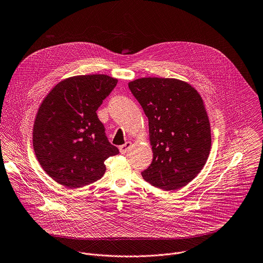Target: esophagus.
I'll return each instance as SVG.
<instances>
[{
    "label": "esophagus",
    "mask_w": 263,
    "mask_h": 263,
    "mask_svg": "<svg viewBox=\"0 0 263 263\" xmlns=\"http://www.w3.org/2000/svg\"><path fill=\"white\" fill-rule=\"evenodd\" d=\"M131 145H132V142H131V141H127L125 144L121 145V146H120V152H121V154H125V153L131 147Z\"/></svg>",
    "instance_id": "1"
}]
</instances>
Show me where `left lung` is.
<instances>
[{"label":"left lung","instance_id":"obj_1","mask_svg":"<svg viewBox=\"0 0 263 263\" xmlns=\"http://www.w3.org/2000/svg\"><path fill=\"white\" fill-rule=\"evenodd\" d=\"M148 119L154 153L141 175L152 185L174 191L203 169L211 149V127L204 100L187 82L140 78L128 84Z\"/></svg>","mask_w":263,"mask_h":263}]
</instances>
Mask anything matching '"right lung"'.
<instances>
[{
  "mask_svg": "<svg viewBox=\"0 0 263 263\" xmlns=\"http://www.w3.org/2000/svg\"><path fill=\"white\" fill-rule=\"evenodd\" d=\"M106 74H81L57 83L39 106L32 145L43 170L66 189L100 179L104 161L119 154L104 134L96 110L116 87Z\"/></svg>",
  "mask_w": 263,
  "mask_h": 263,
  "instance_id": "right-lung-1",
  "label": "right lung"
}]
</instances>
